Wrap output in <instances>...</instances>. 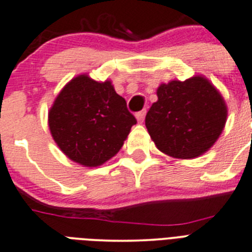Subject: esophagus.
<instances>
[{
  "label": "esophagus",
  "instance_id": "1",
  "mask_svg": "<svg viewBox=\"0 0 252 252\" xmlns=\"http://www.w3.org/2000/svg\"><path fill=\"white\" fill-rule=\"evenodd\" d=\"M145 114H146V111H145V109H143V111L138 112V113L135 114L136 121H138V123H143L144 118H145Z\"/></svg>",
  "mask_w": 252,
  "mask_h": 252
}]
</instances>
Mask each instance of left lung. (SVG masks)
<instances>
[{
    "label": "left lung",
    "mask_w": 252,
    "mask_h": 252,
    "mask_svg": "<svg viewBox=\"0 0 252 252\" xmlns=\"http://www.w3.org/2000/svg\"><path fill=\"white\" fill-rule=\"evenodd\" d=\"M156 94L158 101L146 113L145 126L161 153L181 160L198 158L223 133L228 107L207 77L172 80L161 84Z\"/></svg>",
    "instance_id": "left-lung-1"
}]
</instances>
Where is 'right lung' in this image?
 <instances>
[{"instance_id":"add662e5","label":"right lung","mask_w":252,"mask_h":252,"mask_svg":"<svg viewBox=\"0 0 252 252\" xmlns=\"http://www.w3.org/2000/svg\"><path fill=\"white\" fill-rule=\"evenodd\" d=\"M50 134L71 161L97 167L113 158L136 119L111 80L77 75L59 92L48 113Z\"/></svg>"}]
</instances>
